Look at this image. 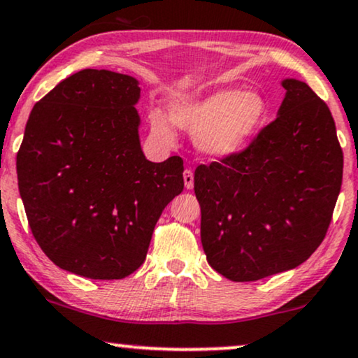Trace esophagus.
<instances>
[{
  "label": "esophagus",
  "mask_w": 358,
  "mask_h": 358,
  "mask_svg": "<svg viewBox=\"0 0 358 358\" xmlns=\"http://www.w3.org/2000/svg\"><path fill=\"white\" fill-rule=\"evenodd\" d=\"M184 186H186V189L194 187V172L191 169L184 171Z\"/></svg>",
  "instance_id": "34e87169"
}]
</instances>
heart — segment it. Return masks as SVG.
Returning a JSON list of instances; mask_svg holds the SVG:
<instances>
[{
    "label": "heart",
    "instance_id": "b5f03b06",
    "mask_svg": "<svg viewBox=\"0 0 358 358\" xmlns=\"http://www.w3.org/2000/svg\"><path fill=\"white\" fill-rule=\"evenodd\" d=\"M268 104L255 90H220L201 98L174 99L169 114L161 108L149 111L151 134L172 145L176 126L194 136L196 148L214 161L231 159L244 151L266 126Z\"/></svg>",
    "mask_w": 358,
    "mask_h": 358
}]
</instances>
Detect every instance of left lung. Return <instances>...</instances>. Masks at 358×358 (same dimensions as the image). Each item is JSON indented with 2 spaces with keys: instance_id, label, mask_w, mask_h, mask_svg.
<instances>
[{
  "instance_id": "1",
  "label": "left lung",
  "mask_w": 358,
  "mask_h": 358,
  "mask_svg": "<svg viewBox=\"0 0 358 358\" xmlns=\"http://www.w3.org/2000/svg\"><path fill=\"white\" fill-rule=\"evenodd\" d=\"M275 121L244 152L194 174L209 266L250 282L290 271L315 252L342 186L343 154L327 104L285 78Z\"/></svg>"
}]
</instances>
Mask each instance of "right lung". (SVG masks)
<instances>
[{
    "label": "right lung",
    "instance_id": "obj_1",
    "mask_svg": "<svg viewBox=\"0 0 358 358\" xmlns=\"http://www.w3.org/2000/svg\"><path fill=\"white\" fill-rule=\"evenodd\" d=\"M139 81L83 69L34 104L16 156L31 232L63 271L98 280L141 267L164 207L182 192V159L148 161Z\"/></svg>",
    "mask_w": 358,
    "mask_h": 358
}]
</instances>
